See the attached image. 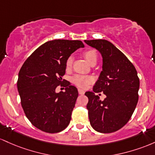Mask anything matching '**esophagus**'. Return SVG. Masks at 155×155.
<instances>
[{"label": "esophagus", "mask_w": 155, "mask_h": 155, "mask_svg": "<svg viewBox=\"0 0 155 155\" xmlns=\"http://www.w3.org/2000/svg\"><path fill=\"white\" fill-rule=\"evenodd\" d=\"M78 93H79V94H81V95H83V94H84V93H85V91H83V90H82V89H78Z\"/></svg>", "instance_id": "esophagus-1"}]
</instances>
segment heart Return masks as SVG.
I'll use <instances>...</instances> for the list:
<instances>
[{"instance_id": "heart-1", "label": "heart", "mask_w": 155, "mask_h": 155, "mask_svg": "<svg viewBox=\"0 0 155 155\" xmlns=\"http://www.w3.org/2000/svg\"><path fill=\"white\" fill-rule=\"evenodd\" d=\"M83 56L86 58L88 64H96L98 58L97 52L94 49H88L83 52ZM72 64V58L69 57L66 61V67L67 69H70ZM73 83L81 88H86L89 84L94 82V78L91 76H85L81 74H76L72 78Z\"/></svg>"}]
</instances>
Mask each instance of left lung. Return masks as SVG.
I'll return each instance as SVG.
<instances>
[{
  "mask_svg": "<svg viewBox=\"0 0 155 155\" xmlns=\"http://www.w3.org/2000/svg\"><path fill=\"white\" fill-rule=\"evenodd\" d=\"M100 51L102 71L93 88L87 91V109L91 127L102 133L117 131L128 122L138 101L139 78L135 67L124 53L105 39L85 40ZM106 95L101 101L95 93Z\"/></svg>",
  "mask_w": 155,
  "mask_h": 155,
  "instance_id": "obj_1",
  "label": "left lung"
}]
</instances>
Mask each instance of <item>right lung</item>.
Here are the masks:
<instances>
[{"label":"right lung","mask_w":155,"mask_h":155,"mask_svg":"<svg viewBox=\"0 0 155 155\" xmlns=\"http://www.w3.org/2000/svg\"><path fill=\"white\" fill-rule=\"evenodd\" d=\"M84 45L80 40L55 39L45 42L28 57L19 72L17 89L26 117L36 128L56 133L68 126L78 97L76 87L62 77L66 61ZM65 92H55L58 85Z\"/></svg>","instance_id":"1"}]
</instances>
